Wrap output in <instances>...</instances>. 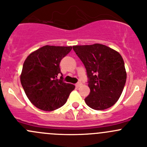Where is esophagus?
Listing matches in <instances>:
<instances>
[{
	"label": "esophagus",
	"instance_id": "obj_1",
	"mask_svg": "<svg viewBox=\"0 0 147 147\" xmlns=\"http://www.w3.org/2000/svg\"><path fill=\"white\" fill-rule=\"evenodd\" d=\"M81 84H82V83H81L80 82H78V83H76V84H75V87H79L81 85Z\"/></svg>",
	"mask_w": 147,
	"mask_h": 147
}]
</instances>
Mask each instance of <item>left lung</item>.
Segmentation results:
<instances>
[{"label":"left lung","instance_id":"left-lung-1","mask_svg":"<svg viewBox=\"0 0 147 147\" xmlns=\"http://www.w3.org/2000/svg\"><path fill=\"white\" fill-rule=\"evenodd\" d=\"M85 67L90 93L86 104L95 110L113 106L121 96L127 80L123 58L118 52L101 44L73 46Z\"/></svg>","mask_w":147,"mask_h":147}]
</instances>
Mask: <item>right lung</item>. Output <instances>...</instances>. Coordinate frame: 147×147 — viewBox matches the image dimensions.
I'll return each mask as SVG.
<instances>
[{
	"label": "right lung",
	"instance_id": "obj_1",
	"mask_svg": "<svg viewBox=\"0 0 147 147\" xmlns=\"http://www.w3.org/2000/svg\"><path fill=\"white\" fill-rule=\"evenodd\" d=\"M71 50V46L45 45L25 60L20 82L28 98L38 109L53 111L61 107L75 89V85L63 81L60 68L62 59Z\"/></svg>",
	"mask_w": 147,
	"mask_h": 147
}]
</instances>
